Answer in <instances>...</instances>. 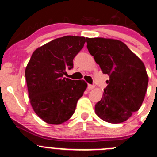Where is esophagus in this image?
Returning <instances> with one entry per match:
<instances>
[{"label":"esophagus","instance_id":"1","mask_svg":"<svg viewBox=\"0 0 157 157\" xmlns=\"http://www.w3.org/2000/svg\"><path fill=\"white\" fill-rule=\"evenodd\" d=\"M94 87H95V86H94V85H87V88H88L89 90H92V89L94 88Z\"/></svg>","mask_w":157,"mask_h":157}]
</instances>
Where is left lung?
I'll use <instances>...</instances> for the list:
<instances>
[{
	"label": "left lung",
	"mask_w": 157,
	"mask_h": 157,
	"mask_svg": "<svg viewBox=\"0 0 157 157\" xmlns=\"http://www.w3.org/2000/svg\"><path fill=\"white\" fill-rule=\"evenodd\" d=\"M87 48L109 80L95 112L111 124L126 121L141 107L148 85L143 62L123 42L102 37L86 38Z\"/></svg>",
	"instance_id": "obj_1"
}]
</instances>
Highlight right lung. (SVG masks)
I'll list each match as a JSON object with an SVG mask.
<instances>
[{"label": "right lung", "instance_id": "1", "mask_svg": "<svg viewBox=\"0 0 157 157\" xmlns=\"http://www.w3.org/2000/svg\"><path fill=\"white\" fill-rule=\"evenodd\" d=\"M85 37L65 36L36 48L25 69L28 96L35 113L47 124L58 125L74 114L87 88L84 80L63 78L73 67V59Z\"/></svg>", "mask_w": 157, "mask_h": 157}]
</instances>
